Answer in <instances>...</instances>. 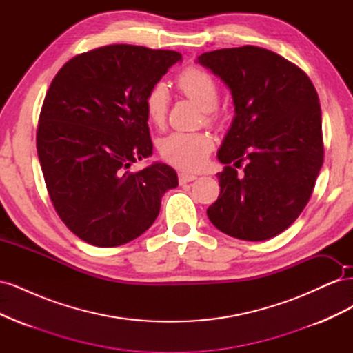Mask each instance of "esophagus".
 <instances>
[{
	"instance_id": "1",
	"label": "esophagus",
	"mask_w": 353,
	"mask_h": 353,
	"mask_svg": "<svg viewBox=\"0 0 353 353\" xmlns=\"http://www.w3.org/2000/svg\"><path fill=\"white\" fill-rule=\"evenodd\" d=\"M178 178H179V183H181V184H187V183H191V181H196V179H197V175L187 174V172H179Z\"/></svg>"
}]
</instances>
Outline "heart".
I'll return each mask as SVG.
<instances>
[{"mask_svg": "<svg viewBox=\"0 0 353 353\" xmlns=\"http://www.w3.org/2000/svg\"><path fill=\"white\" fill-rule=\"evenodd\" d=\"M176 87L187 99L193 100L206 112V121H215L213 110L219 101V88L210 74L199 68H188L176 78ZM170 103L169 88L165 82H156L144 99L147 119L156 128L166 122ZM213 148V138L206 132H170L159 144V150L168 163L184 170H197L205 165Z\"/></svg>", "mask_w": 353, "mask_h": 353, "instance_id": "1", "label": "heart"}]
</instances>
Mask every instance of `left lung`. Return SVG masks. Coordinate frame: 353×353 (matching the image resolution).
<instances>
[{
  "instance_id": "left-lung-1",
  "label": "left lung",
  "mask_w": 353,
  "mask_h": 353,
  "mask_svg": "<svg viewBox=\"0 0 353 353\" xmlns=\"http://www.w3.org/2000/svg\"><path fill=\"white\" fill-rule=\"evenodd\" d=\"M196 61L227 85L236 113L216 154L225 169L208 216L234 239L279 236L307 205L323 166L314 85L293 63L254 46L205 52ZM230 163H245L243 174Z\"/></svg>"
}]
</instances>
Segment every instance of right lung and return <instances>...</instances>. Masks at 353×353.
Wrapping results in <instances>:
<instances>
[{
	"instance_id": "1",
	"label": "right lung",
	"mask_w": 353,
	"mask_h": 353,
	"mask_svg": "<svg viewBox=\"0 0 353 353\" xmlns=\"http://www.w3.org/2000/svg\"><path fill=\"white\" fill-rule=\"evenodd\" d=\"M178 61L176 51L117 44L73 57L52 79L37 150L52 205L81 240L114 248L140 237L178 187L162 162L128 170L153 154L144 99Z\"/></svg>"
}]
</instances>
